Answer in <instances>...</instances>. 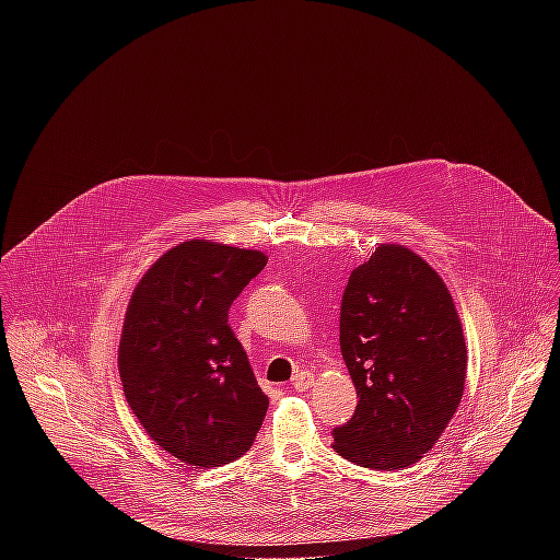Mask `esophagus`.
<instances>
[{
	"instance_id": "1",
	"label": "esophagus",
	"mask_w": 560,
	"mask_h": 560,
	"mask_svg": "<svg viewBox=\"0 0 560 560\" xmlns=\"http://www.w3.org/2000/svg\"><path fill=\"white\" fill-rule=\"evenodd\" d=\"M314 385V376L307 372V370H301V372H296L294 376H292V387L296 389V392H305V389H310Z\"/></svg>"
}]
</instances>
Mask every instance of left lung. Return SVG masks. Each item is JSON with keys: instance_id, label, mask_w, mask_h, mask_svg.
Masks as SVG:
<instances>
[{"instance_id": "obj_1", "label": "left lung", "mask_w": 560, "mask_h": 560, "mask_svg": "<svg viewBox=\"0 0 560 560\" xmlns=\"http://www.w3.org/2000/svg\"><path fill=\"white\" fill-rule=\"evenodd\" d=\"M339 330L359 404L335 428V452L385 471L417 463L458 410L467 378L447 285L410 248L381 244L348 279Z\"/></svg>"}]
</instances>
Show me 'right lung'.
I'll return each mask as SVG.
<instances>
[{
    "mask_svg": "<svg viewBox=\"0 0 560 560\" xmlns=\"http://www.w3.org/2000/svg\"><path fill=\"white\" fill-rule=\"evenodd\" d=\"M268 264L259 250L192 238L159 257L137 283L119 341L126 401L175 458L219 467L244 456L268 396L228 326V307Z\"/></svg>",
    "mask_w": 560,
    "mask_h": 560,
    "instance_id": "obj_1",
    "label": "right lung"
}]
</instances>
